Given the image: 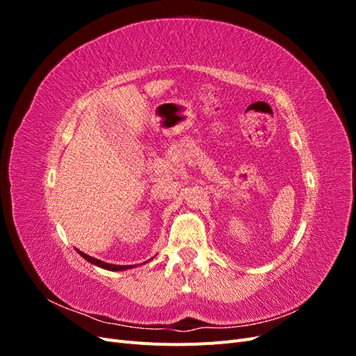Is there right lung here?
<instances>
[{
  "label": "right lung",
  "mask_w": 356,
  "mask_h": 356,
  "mask_svg": "<svg viewBox=\"0 0 356 356\" xmlns=\"http://www.w3.org/2000/svg\"><path fill=\"white\" fill-rule=\"evenodd\" d=\"M77 252L84 258V260H88L89 263H92V264H95V266H98V267H102V268H106V270H111V272L127 270V268L134 267V266H118V264H110V263H105V261L98 260V258H93V257H90V255H88V254H84V252H81V251H79V250H77Z\"/></svg>",
  "instance_id": "add662e5"
}]
</instances>
